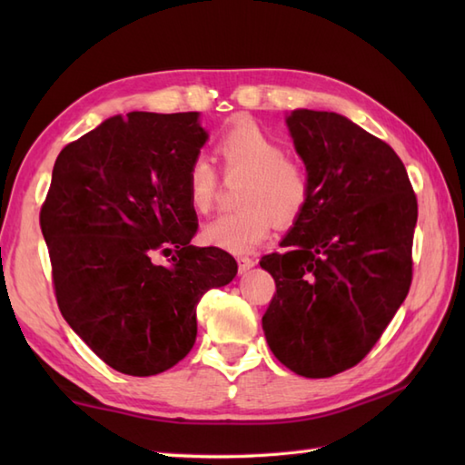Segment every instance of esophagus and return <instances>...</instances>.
Here are the masks:
<instances>
[{
	"instance_id": "34e87169",
	"label": "esophagus",
	"mask_w": 465,
	"mask_h": 465,
	"mask_svg": "<svg viewBox=\"0 0 465 465\" xmlns=\"http://www.w3.org/2000/svg\"><path fill=\"white\" fill-rule=\"evenodd\" d=\"M253 265H255V260L248 258V255H242V258H238V270H240V273H245L248 270H252Z\"/></svg>"
}]
</instances>
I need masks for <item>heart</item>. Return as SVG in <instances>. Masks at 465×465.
<instances>
[{
    "mask_svg": "<svg viewBox=\"0 0 465 465\" xmlns=\"http://www.w3.org/2000/svg\"><path fill=\"white\" fill-rule=\"evenodd\" d=\"M223 173L240 185L242 210L217 215L202 230V240L232 253H248L268 238L273 223L292 225L310 203L312 182L305 167L292 160L285 145L262 125L240 117L227 125L215 143ZM187 203L195 213H207L220 193V173L207 160H195L187 170Z\"/></svg>",
    "mask_w": 465,
    "mask_h": 465,
    "instance_id": "1",
    "label": "heart"
}]
</instances>
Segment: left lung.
<instances>
[{
    "label": "left lung",
    "instance_id": "1",
    "mask_svg": "<svg viewBox=\"0 0 465 465\" xmlns=\"http://www.w3.org/2000/svg\"><path fill=\"white\" fill-rule=\"evenodd\" d=\"M288 127L312 195L288 252L260 262L275 282L262 325L285 368L331 378L371 351L406 300L418 200L398 153L348 117L295 110Z\"/></svg>",
    "mask_w": 465,
    "mask_h": 465
}]
</instances>
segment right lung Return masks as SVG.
Listing matches in <instances>:
<instances>
[{
  "label": "right lung",
  "mask_w": 465,
  "mask_h": 465,
  "mask_svg": "<svg viewBox=\"0 0 465 465\" xmlns=\"http://www.w3.org/2000/svg\"><path fill=\"white\" fill-rule=\"evenodd\" d=\"M197 117H110L59 152L39 212L59 312L97 358L137 378L190 353L197 303L238 273L227 252L190 243L185 180L207 140Z\"/></svg>",
  "instance_id": "obj_1"
}]
</instances>
